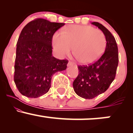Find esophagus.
<instances>
[{
	"label": "esophagus",
	"instance_id": "obj_1",
	"mask_svg": "<svg viewBox=\"0 0 133 133\" xmlns=\"http://www.w3.org/2000/svg\"><path fill=\"white\" fill-rule=\"evenodd\" d=\"M72 65H73L72 62L71 61H69L68 64V66L69 67V66H72Z\"/></svg>",
	"mask_w": 133,
	"mask_h": 133
}]
</instances>
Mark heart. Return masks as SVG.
I'll list each match as a JSON object with an SVG mask.
<instances>
[{
  "mask_svg": "<svg viewBox=\"0 0 133 133\" xmlns=\"http://www.w3.org/2000/svg\"><path fill=\"white\" fill-rule=\"evenodd\" d=\"M52 46L60 57L69 54L74 47V53L80 62L91 64L104 52L106 38L101 30L90 25H71L63 33L55 34Z\"/></svg>",
  "mask_w": 133,
  "mask_h": 133,
  "instance_id": "obj_1",
  "label": "heart"
}]
</instances>
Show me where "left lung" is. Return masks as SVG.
I'll list each match as a JSON object with an SVG mask.
<instances>
[{
    "label": "left lung",
    "instance_id": "1",
    "mask_svg": "<svg viewBox=\"0 0 133 133\" xmlns=\"http://www.w3.org/2000/svg\"><path fill=\"white\" fill-rule=\"evenodd\" d=\"M106 38L104 53L97 61L88 65H78L79 74L73 88L79 96L91 99L104 92L115 78L118 65V49L112 34L100 23L93 22Z\"/></svg>",
    "mask_w": 133,
    "mask_h": 133
}]
</instances>
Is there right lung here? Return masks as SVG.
Listing matches in <instances>:
<instances>
[{
	"label": "right lung",
	"mask_w": 133,
	"mask_h": 133,
	"mask_svg": "<svg viewBox=\"0 0 133 133\" xmlns=\"http://www.w3.org/2000/svg\"><path fill=\"white\" fill-rule=\"evenodd\" d=\"M64 25L39 18L23 28L17 42L14 76L22 95L31 98L44 95L51 88L53 74L66 69L68 61L52 54L53 35Z\"/></svg>",
	"instance_id": "right-lung-1"
}]
</instances>
